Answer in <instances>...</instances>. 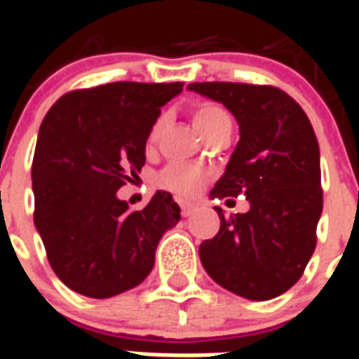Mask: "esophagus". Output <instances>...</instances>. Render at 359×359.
I'll return each mask as SVG.
<instances>
[{
    "label": "esophagus",
    "instance_id": "esophagus-1",
    "mask_svg": "<svg viewBox=\"0 0 359 359\" xmlns=\"http://www.w3.org/2000/svg\"><path fill=\"white\" fill-rule=\"evenodd\" d=\"M180 211H182V217H190L194 213V205L192 203H180Z\"/></svg>",
    "mask_w": 359,
    "mask_h": 359
}]
</instances>
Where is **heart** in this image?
I'll return each instance as SVG.
<instances>
[{
	"instance_id": "obj_1",
	"label": "heart",
	"mask_w": 359,
	"mask_h": 359,
	"mask_svg": "<svg viewBox=\"0 0 359 359\" xmlns=\"http://www.w3.org/2000/svg\"><path fill=\"white\" fill-rule=\"evenodd\" d=\"M192 121H194L196 128L208 138L213 130H217L219 126L231 125V115L217 103H198L192 109ZM167 125H169L167 115H159L154 121L148 133V140H146L148 148H156L159 144ZM208 180H210V172L190 163H169L157 172L156 177L157 187L169 190L171 194L179 196V198H194L196 194H200V190L205 187Z\"/></svg>"
}]
</instances>
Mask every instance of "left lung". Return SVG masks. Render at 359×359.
<instances>
[{
	"label": "left lung",
	"instance_id": "8db88e82",
	"mask_svg": "<svg viewBox=\"0 0 359 359\" xmlns=\"http://www.w3.org/2000/svg\"><path fill=\"white\" fill-rule=\"evenodd\" d=\"M188 90L221 102L238 121L241 140L211 198L246 196L250 211L225 217L200 244L217 285L248 300L286 292L308 265L323 211L319 144L296 100L265 84L192 82Z\"/></svg>",
	"mask_w": 359,
	"mask_h": 359
}]
</instances>
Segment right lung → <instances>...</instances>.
I'll return each instance as SVG.
<instances>
[{"label": "right lung", "instance_id": "obj_1", "mask_svg": "<svg viewBox=\"0 0 359 359\" xmlns=\"http://www.w3.org/2000/svg\"><path fill=\"white\" fill-rule=\"evenodd\" d=\"M182 82H111L61 95L32 159L34 225L51 269L71 290L111 298L154 269L157 244L180 221L169 192L133 211L117 190L146 163V140Z\"/></svg>", "mask_w": 359, "mask_h": 359}]
</instances>
